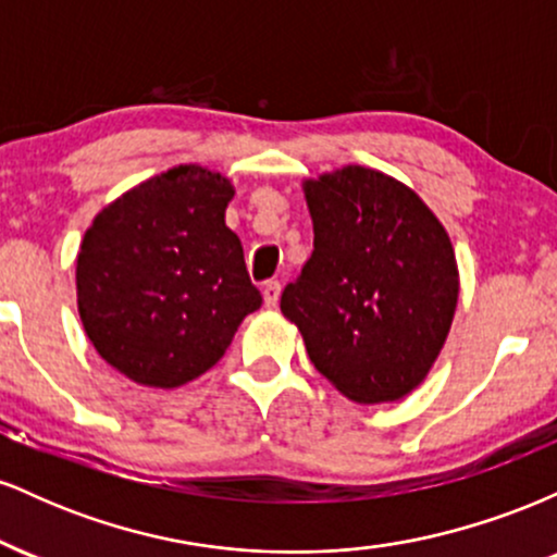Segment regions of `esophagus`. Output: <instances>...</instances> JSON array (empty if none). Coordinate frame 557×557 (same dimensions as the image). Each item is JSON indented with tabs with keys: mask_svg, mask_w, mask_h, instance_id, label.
I'll return each instance as SVG.
<instances>
[{
	"mask_svg": "<svg viewBox=\"0 0 557 557\" xmlns=\"http://www.w3.org/2000/svg\"><path fill=\"white\" fill-rule=\"evenodd\" d=\"M261 296H264L267 309H277V304H280V283H264V287H261Z\"/></svg>",
	"mask_w": 557,
	"mask_h": 557,
	"instance_id": "esophagus-1",
	"label": "esophagus"
}]
</instances>
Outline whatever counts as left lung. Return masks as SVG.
<instances>
[{
	"label": "left lung",
	"instance_id": "8db88e82",
	"mask_svg": "<svg viewBox=\"0 0 557 557\" xmlns=\"http://www.w3.org/2000/svg\"><path fill=\"white\" fill-rule=\"evenodd\" d=\"M300 188L314 251L280 311L345 398H406L432 372L456 317L461 277L450 235L417 190L380 170L345 164Z\"/></svg>",
	"mask_w": 557,
	"mask_h": 557
}]
</instances>
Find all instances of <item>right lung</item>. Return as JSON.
Segmentation results:
<instances>
[{
	"label": "right lung",
	"instance_id": "obj_1",
	"mask_svg": "<svg viewBox=\"0 0 557 557\" xmlns=\"http://www.w3.org/2000/svg\"><path fill=\"white\" fill-rule=\"evenodd\" d=\"M235 185L203 164H177L107 203L75 259L78 314L112 369L172 389L225 356L261 306L225 225Z\"/></svg>",
	"mask_w": 557,
	"mask_h": 557
}]
</instances>
